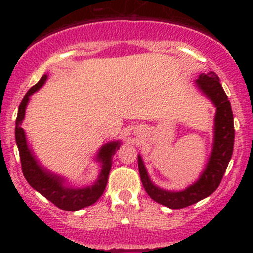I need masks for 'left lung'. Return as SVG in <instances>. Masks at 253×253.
I'll return each instance as SVG.
<instances>
[{
  "instance_id": "8db88e82",
  "label": "left lung",
  "mask_w": 253,
  "mask_h": 253,
  "mask_svg": "<svg viewBox=\"0 0 253 253\" xmlns=\"http://www.w3.org/2000/svg\"><path fill=\"white\" fill-rule=\"evenodd\" d=\"M196 85L215 106L214 117V136L211 152L205 170L198 180L182 191H169L159 187L150 180L141 155H138V169L143 187L155 202L171 209L185 208L200 202L211 196L220 185L234 150V116L230 101L221 86L219 77L214 72L202 73L196 79Z\"/></svg>"
}]
</instances>
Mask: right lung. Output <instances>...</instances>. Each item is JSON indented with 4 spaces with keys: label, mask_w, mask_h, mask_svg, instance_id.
I'll return each instance as SVG.
<instances>
[{
    "label": "right lung",
    "mask_w": 253,
    "mask_h": 253,
    "mask_svg": "<svg viewBox=\"0 0 253 253\" xmlns=\"http://www.w3.org/2000/svg\"><path fill=\"white\" fill-rule=\"evenodd\" d=\"M47 75H44L34 86L29 89L20 103L18 109L16 120V143L19 150L20 163H22L23 175L30 186L42 193L50 202L57 206L58 208L68 211H76L82 208L91 206L99 200L106 187L110 172L112 157L119 149L121 142L112 141L104 144L96 153L95 160L100 164V174L95 182L85 187H72L67 185L66 178L55 172H51L46 168L42 167L34 155V152L30 149L28 144L27 136L24 129L22 128V122L25 117V109L30 100V96L39 90L45 84Z\"/></svg>",
    "instance_id": "obj_1"
}]
</instances>
